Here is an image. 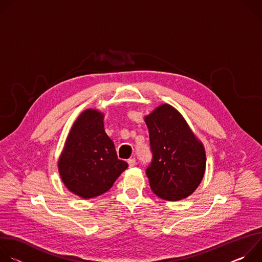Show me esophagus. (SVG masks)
<instances>
[{
    "label": "esophagus",
    "mask_w": 262,
    "mask_h": 262,
    "mask_svg": "<svg viewBox=\"0 0 262 262\" xmlns=\"http://www.w3.org/2000/svg\"><path fill=\"white\" fill-rule=\"evenodd\" d=\"M127 164H128V166H129V168H132V167H135L136 166V159H129L128 161H127Z\"/></svg>",
    "instance_id": "esophagus-1"
}]
</instances>
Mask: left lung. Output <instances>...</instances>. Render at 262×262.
<instances>
[{"instance_id":"obj_1","label":"left lung","mask_w":262,"mask_h":262,"mask_svg":"<svg viewBox=\"0 0 262 262\" xmlns=\"http://www.w3.org/2000/svg\"><path fill=\"white\" fill-rule=\"evenodd\" d=\"M152 152L146 175L161 199L178 201L192 195L203 179L205 149L179 112L168 103L145 116Z\"/></svg>"}]
</instances>
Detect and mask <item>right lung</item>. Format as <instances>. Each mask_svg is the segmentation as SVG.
I'll list each match as a JSON object with an SVG mask.
<instances>
[{
  "label": "right lung",
  "instance_id": "add662e5",
  "mask_svg": "<svg viewBox=\"0 0 262 262\" xmlns=\"http://www.w3.org/2000/svg\"><path fill=\"white\" fill-rule=\"evenodd\" d=\"M103 118L104 115L95 108L82 112L58 160L64 185L83 199L107 192L128 166L117 158L114 143L104 132Z\"/></svg>",
  "mask_w": 262,
  "mask_h": 262
}]
</instances>
